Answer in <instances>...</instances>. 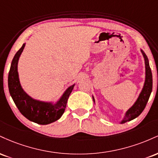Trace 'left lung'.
<instances>
[{
	"label": "left lung",
	"mask_w": 158,
	"mask_h": 158,
	"mask_svg": "<svg viewBox=\"0 0 158 158\" xmlns=\"http://www.w3.org/2000/svg\"><path fill=\"white\" fill-rule=\"evenodd\" d=\"M143 57L145 60V65H146V79H145L144 85L140 94H139L137 101L135 102V104L132 106L126 111L125 114L124 118L120 123H125L128 121H131L132 119H135L143 112L144 108H146V104H147L148 99H149L150 95H151L152 90V74L151 68L149 67V63H148V59L146 56L145 52L141 50ZM93 100L95 102L94 98L93 97Z\"/></svg>",
	"instance_id": "1"
}]
</instances>
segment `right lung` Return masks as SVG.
I'll use <instances>...</instances> for the list:
<instances>
[{
    "label": "right lung",
    "instance_id": "obj_1",
    "mask_svg": "<svg viewBox=\"0 0 158 158\" xmlns=\"http://www.w3.org/2000/svg\"><path fill=\"white\" fill-rule=\"evenodd\" d=\"M24 47L25 44H23L12 61L8 76L10 94L19 111L27 119L40 125L50 124L58 120L64 114L68 97L73 89L74 85L65 90L55 104L32 99L23 90L18 73V62Z\"/></svg>",
    "mask_w": 158,
    "mask_h": 158
}]
</instances>
